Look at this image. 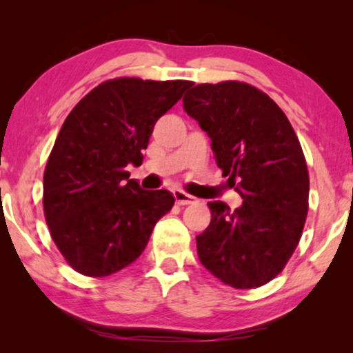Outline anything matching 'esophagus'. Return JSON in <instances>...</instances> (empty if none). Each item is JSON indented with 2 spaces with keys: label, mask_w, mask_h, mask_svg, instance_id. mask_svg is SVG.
I'll list each match as a JSON object with an SVG mask.
<instances>
[{
  "label": "esophagus",
  "mask_w": 353,
  "mask_h": 353,
  "mask_svg": "<svg viewBox=\"0 0 353 353\" xmlns=\"http://www.w3.org/2000/svg\"><path fill=\"white\" fill-rule=\"evenodd\" d=\"M173 196H175V202L178 205H188V204H194L196 197L191 194H186L183 191H173Z\"/></svg>",
  "instance_id": "1"
}]
</instances>
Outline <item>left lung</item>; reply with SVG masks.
<instances>
[{
    "label": "left lung",
    "instance_id": "obj_1",
    "mask_svg": "<svg viewBox=\"0 0 353 353\" xmlns=\"http://www.w3.org/2000/svg\"><path fill=\"white\" fill-rule=\"evenodd\" d=\"M183 108L243 197L234 212L209 202L210 225L196 236L201 263L228 286H262L291 259L307 219L310 183L296 132L268 94L243 81L192 86Z\"/></svg>",
    "mask_w": 353,
    "mask_h": 353
}]
</instances>
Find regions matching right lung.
I'll return each mask as SVG.
<instances>
[{
	"instance_id": "add662e5",
	"label": "right lung",
	"mask_w": 353,
	"mask_h": 353,
	"mask_svg": "<svg viewBox=\"0 0 353 353\" xmlns=\"http://www.w3.org/2000/svg\"><path fill=\"white\" fill-rule=\"evenodd\" d=\"M191 85L108 80L67 115L43 176V209L52 241L79 273L103 278L128 267L173 207L170 191L141 190L127 165H141L154 125Z\"/></svg>"
}]
</instances>
